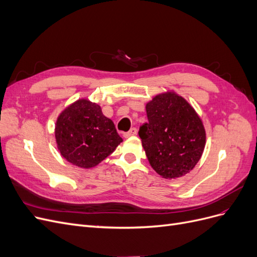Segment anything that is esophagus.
<instances>
[{"label":"esophagus","mask_w":257,"mask_h":257,"mask_svg":"<svg viewBox=\"0 0 257 257\" xmlns=\"http://www.w3.org/2000/svg\"><path fill=\"white\" fill-rule=\"evenodd\" d=\"M137 134V130H136V127H133V128H131L127 133H124V137L125 138H128V137H131V136H135Z\"/></svg>","instance_id":"34e87169"}]
</instances>
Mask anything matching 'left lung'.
I'll return each instance as SVG.
<instances>
[{
    "label": "left lung",
    "mask_w": 257,
    "mask_h": 257,
    "mask_svg": "<svg viewBox=\"0 0 257 257\" xmlns=\"http://www.w3.org/2000/svg\"><path fill=\"white\" fill-rule=\"evenodd\" d=\"M148 123L139 137L151 167L165 179L190 173L201 158L206 131L195 109L175 92L155 95L146 105Z\"/></svg>",
    "instance_id": "obj_1"
}]
</instances>
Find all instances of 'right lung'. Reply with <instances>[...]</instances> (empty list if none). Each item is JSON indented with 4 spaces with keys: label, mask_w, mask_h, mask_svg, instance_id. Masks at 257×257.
<instances>
[{
    "label": "right lung",
    "mask_w": 257,
    "mask_h": 257,
    "mask_svg": "<svg viewBox=\"0 0 257 257\" xmlns=\"http://www.w3.org/2000/svg\"><path fill=\"white\" fill-rule=\"evenodd\" d=\"M54 136L62 157L80 168L98 165L122 143L113 122L87 98L76 100L60 113Z\"/></svg>",
    "instance_id": "1"
}]
</instances>
